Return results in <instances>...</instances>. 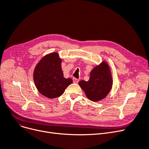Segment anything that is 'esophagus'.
Listing matches in <instances>:
<instances>
[{
	"label": "esophagus",
	"instance_id": "esophagus-1",
	"mask_svg": "<svg viewBox=\"0 0 149 149\" xmlns=\"http://www.w3.org/2000/svg\"><path fill=\"white\" fill-rule=\"evenodd\" d=\"M79 81V79H75V78H74V79H73V82H74V83H78Z\"/></svg>",
	"mask_w": 149,
	"mask_h": 149
}]
</instances>
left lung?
<instances>
[{"mask_svg": "<svg viewBox=\"0 0 149 149\" xmlns=\"http://www.w3.org/2000/svg\"><path fill=\"white\" fill-rule=\"evenodd\" d=\"M79 85L90 100L99 102L105 99L113 86V77L108 64L103 61L91 71L88 81L81 80Z\"/></svg>", "mask_w": 149, "mask_h": 149, "instance_id": "obj_1", "label": "left lung"}]
</instances>
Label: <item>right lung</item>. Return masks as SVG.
<instances>
[{"label": "right lung", "instance_id": "add662e5", "mask_svg": "<svg viewBox=\"0 0 149 149\" xmlns=\"http://www.w3.org/2000/svg\"><path fill=\"white\" fill-rule=\"evenodd\" d=\"M62 60L58 52L43 56L33 71V80L38 91L49 99L61 96L72 80L65 79L61 68Z\"/></svg>", "mask_w": 149, "mask_h": 149}]
</instances>
